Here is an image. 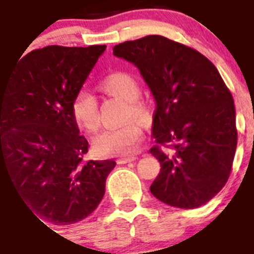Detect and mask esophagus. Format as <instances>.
<instances>
[{
  "label": "esophagus",
  "mask_w": 254,
  "mask_h": 254,
  "mask_svg": "<svg viewBox=\"0 0 254 254\" xmlns=\"http://www.w3.org/2000/svg\"><path fill=\"white\" fill-rule=\"evenodd\" d=\"M135 159H138L137 156H124V158H120V159L117 160L119 164H127V163L134 162Z\"/></svg>",
  "instance_id": "34e87169"
}]
</instances>
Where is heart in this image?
<instances>
[{
	"instance_id": "heart-1",
	"label": "heart",
	"mask_w": 254,
	"mask_h": 254,
	"mask_svg": "<svg viewBox=\"0 0 254 254\" xmlns=\"http://www.w3.org/2000/svg\"><path fill=\"white\" fill-rule=\"evenodd\" d=\"M100 90L129 103V115L143 116L146 113L141 103L137 102L141 88L137 79L125 71H113L107 74L99 83ZM71 115L82 129L94 131L99 127V111L96 99L86 90L75 94L71 102ZM142 138L141 124L135 120L108 127L94 139L96 154L102 156H127L137 151Z\"/></svg>"
}]
</instances>
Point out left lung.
Segmentation results:
<instances>
[{
  "instance_id": "1",
  "label": "left lung",
  "mask_w": 254,
  "mask_h": 254,
  "mask_svg": "<svg viewBox=\"0 0 254 254\" xmlns=\"http://www.w3.org/2000/svg\"><path fill=\"white\" fill-rule=\"evenodd\" d=\"M137 66L155 100L150 150L160 172L152 195L179 209H195L226 185L238 131L234 99L205 56L160 35L113 47Z\"/></svg>"
}]
</instances>
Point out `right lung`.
<instances>
[{"label":"right lung","mask_w":254,"mask_h":254,"mask_svg":"<svg viewBox=\"0 0 254 254\" xmlns=\"http://www.w3.org/2000/svg\"><path fill=\"white\" fill-rule=\"evenodd\" d=\"M106 48L36 49L0 79V171L6 168L39 220L75 223L104 197L116 162H84L88 142L79 134L71 102Z\"/></svg>","instance_id":"right-lung-1"}]
</instances>
